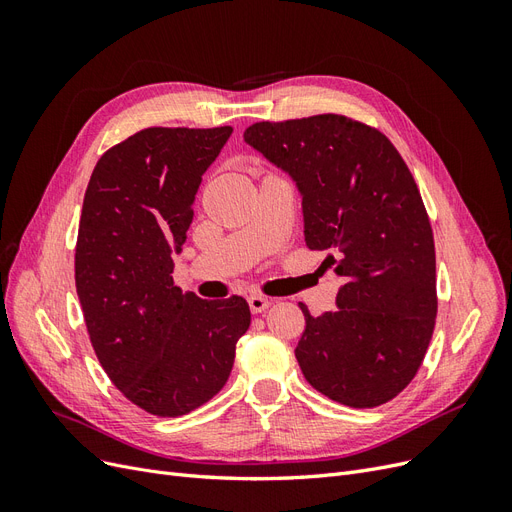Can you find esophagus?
I'll list each match as a JSON object with an SVG mask.
<instances>
[{"label":"esophagus","instance_id":"1","mask_svg":"<svg viewBox=\"0 0 512 512\" xmlns=\"http://www.w3.org/2000/svg\"><path fill=\"white\" fill-rule=\"evenodd\" d=\"M247 305H250V312L252 314H262L271 305V299L260 297V294H252V297L247 299Z\"/></svg>","mask_w":512,"mask_h":512}]
</instances>
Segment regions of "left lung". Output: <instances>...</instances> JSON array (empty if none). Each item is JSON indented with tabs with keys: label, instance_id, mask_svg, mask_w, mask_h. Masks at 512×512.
Returning a JSON list of instances; mask_svg holds the SVG:
<instances>
[{
	"label": "left lung",
	"instance_id": "8db88e82",
	"mask_svg": "<svg viewBox=\"0 0 512 512\" xmlns=\"http://www.w3.org/2000/svg\"><path fill=\"white\" fill-rule=\"evenodd\" d=\"M297 183L309 250L344 280L294 350L305 380L350 408L397 397L421 367L438 314L436 247L414 177L380 130L344 115L260 121L243 132Z\"/></svg>",
	"mask_w": 512,
	"mask_h": 512
}]
</instances>
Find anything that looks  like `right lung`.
I'll return each instance as SVG.
<instances>
[{
  "instance_id": "right-lung-1",
  "label": "right lung",
  "mask_w": 512,
  "mask_h": 512,
  "mask_svg": "<svg viewBox=\"0 0 512 512\" xmlns=\"http://www.w3.org/2000/svg\"><path fill=\"white\" fill-rule=\"evenodd\" d=\"M230 126L147 128L108 149L91 173L74 256L91 346L132 404L183 416L222 391L245 299L205 301L173 284L194 198Z\"/></svg>"
}]
</instances>
